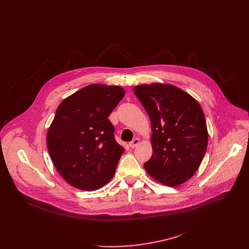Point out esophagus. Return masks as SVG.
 Wrapping results in <instances>:
<instances>
[{"instance_id": "esophagus-1", "label": "esophagus", "mask_w": 249, "mask_h": 249, "mask_svg": "<svg viewBox=\"0 0 249 249\" xmlns=\"http://www.w3.org/2000/svg\"><path fill=\"white\" fill-rule=\"evenodd\" d=\"M139 143H140V140H139L138 138H135L132 142H130V143H129V146H130V148L134 149V148H135Z\"/></svg>"}]
</instances>
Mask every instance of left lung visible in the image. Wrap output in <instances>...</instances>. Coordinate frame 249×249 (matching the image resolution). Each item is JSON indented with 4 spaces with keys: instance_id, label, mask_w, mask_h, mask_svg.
Segmentation results:
<instances>
[{
    "instance_id": "8db88e82",
    "label": "left lung",
    "mask_w": 249,
    "mask_h": 249,
    "mask_svg": "<svg viewBox=\"0 0 249 249\" xmlns=\"http://www.w3.org/2000/svg\"><path fill=\"white\" fill-rule=\"evenodd\" d=\"M152 124L153 155L144 167L166 186L187 181L206 154L208 131L200 104L171 85L152 84L134 88Z\"/></svg>"
}]
</instances>
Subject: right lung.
Here are the masks:
<instances>
[{
  "instance_id": "obj_1",
  "label": "right lung",
  "mask_w": 249,
  "mask_h": 249,
  "mask_svg": "<svg viewBox=\"0 0 249 249\" xmlns=\"http://www.w3.org/2000/svg\"><path fill=\"white\" fill-rule=\"evenodd\" d=\"M117 86L89 85L65 98L46 142L51 160L72 186L93 191L109 182L124 153L108 116L123 98Z\"/></svg>"
}]
</instances>
